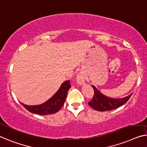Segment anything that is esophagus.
Instances as JSON below:
<instances>
[{
	"label": "esophagus",
	"instance_id": "esophagus-1",
	"mask_svg": "<svg viewBox=\"0 0 147 147\" xmlns=\"http://www.w3.org/2000/svg\"><path fill=\"white\" fill-rule=\"evenodd\" d=\"M76 82H77L78 84H79L80 85L84 84L85 78H84V76L83 75L82 73H78L77 74V77H76Z\"/></svg>",
	"mask_w": 147,
	"mask_h": 147
}]
</instances>
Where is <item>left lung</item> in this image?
I'll return each instance as SVG.
<instances>
[{
    "label": "left lung",
    "instance_id": "left-lung-1",
    "mask_svg": "<svg viewBox=\"0 0 147 147\" xmlns=\"http://www.w3.org/2000/svg\"><path fill=\"white\" fill-rule=\"evenodd\" d=\"M92 86L94 91V94L92 99L88 102V105L93 109L100 111H110L119 108L125 104L132 95V94H131L125 98L114 99L104 95L93 85Z\"/></svg>",
    "mask_w": 147,
    "mask_h": 147
}]
</instances>
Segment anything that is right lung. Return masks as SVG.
Listing matches in <instances>:
<instances>
[{"label": "right lung", "mask_w": 147, "mask_h": 147, "mask_svg": "<svg viewBox=\"0 0 147 147\" xmlns=\"http://www.w3.org/2000/svg\"><path fill=\"white\" fill-rule=\"evenodd\" d=\"M70 80H66L61 84L59 89L47 102L38 106H28L21 103L24 108L30 112L38 115L53 114L59 110L66 100L68 91L70 88Z\"/></svg>", "instance_id": "right-lung-1"}]
</instances>
